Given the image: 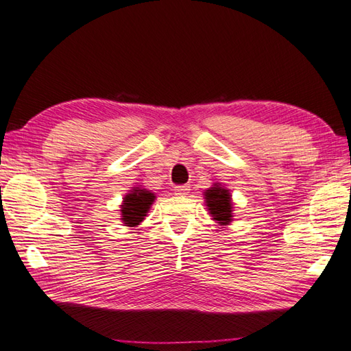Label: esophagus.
Wrapping results in <instances>:
<instances>
[{
  "label": "esophagus",
  "mask_w": 351,
  "mask_h": 351,
  "mask_svg": "<svg viewBox=\"0 0 351 351\" xmlns=\"http://www.w3.org/2000/svg\"><path fill=\"white\" fill-rule=\"evenodd\" d=\"M189 186L188 184H182V186H176L174 188V192L176 195H188L189 193Z\"/></svg>",
  "instance_id": "34e87169"
}]
</instances>
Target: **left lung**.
Wrapping results in <instances>:
<instances>
[{
    "label": "left lung",
    "mask_w": 351,
    "mask_h": 351,
    "mask_svg": "<svg viewBox=\"0 0 351 351\" xmlns=\"http://www.w3.org/2000/svg\"><path fill=\"white\" fill-rule=\"evenodd\" d=\"M204 199L213 221L219 225H228L232 221V201L230 191L222 188L221 183H215L213 188H208L204 192Z\"/></svg>",
    "instance_id": "1"
}]
</instances>
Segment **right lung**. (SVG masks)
Returning a JSON list of instances; mask_svg holds the SVG:
<instances>
[{"label": "right lung", "mask_w": 351, "mask_h": 351, "mask_svg": "<svg viewBox=\"0 0 351 351\" xmlns=\"http://www.w3.org/2000/svg\"><path fill=\"white\" fill-rule=\"evenodd\" d=\"M156 195L153 192L134 188L130 189L126 197L123 198L121 204V221L126 227H136L144 221V217L149 213Z\"/></svg>", "instance_id": "right-lung-1"}]
</instances>
